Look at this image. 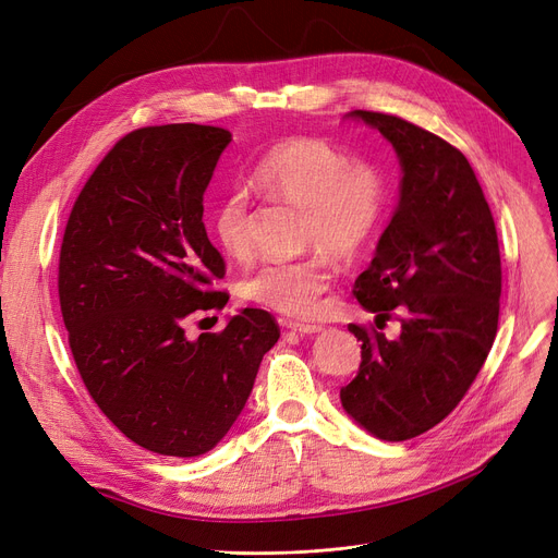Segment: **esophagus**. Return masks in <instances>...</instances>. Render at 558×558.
Returning a JSON list of instances; mask_svg holds the SVG:
<instances>
[{"label":"esophagus","mask_w":558,"mask_h":558,"mask_svg":"<svg viewBox=\"0 0 558 558\" xmlns=\"http://www.w3.org/2000/svg\"><path fill=\"white\" fill-rule=\"evenodd\" d=\"M284 326H287L289 330L299 332V335H314V332L322 330V326H317V324H303V322H287Z\"/></svg>","instance_id":"esophagus-1"}]
</instances>
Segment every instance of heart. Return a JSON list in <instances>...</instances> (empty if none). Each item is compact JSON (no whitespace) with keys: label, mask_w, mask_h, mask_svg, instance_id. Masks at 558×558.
I'll list each match as a JSON object with an SVG mask.
<instances>
[{"label":"heart","mask_w":558,"mask_h":558,"mask_svg":"<svg viewBox=\"0 0 558 558\" xmlns=\"http://www.w3.org/2000/svg\"><path fill=\"white\" fill-rule=\"evenodd\" d=\"M251 186L269 201L303 207L301 241L314 246L299 259L266 262L239 284L244 301L287 317H312L332 282V255L351 257L369 244L385 209L383 171L367 159H349L319 136L274 143L251 171ZM209 228L221 251L246 262L253 255L251 203L232 189L214 205Z\"/></svg>","instance_id":"1"}]
</instances>
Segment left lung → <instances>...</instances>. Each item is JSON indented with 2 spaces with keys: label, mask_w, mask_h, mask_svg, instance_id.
<instances>
[{
  "label": "left lung",
  "mask_w": 558,
  "mask_h": 558,
  "mask_svg": "<svg viewBox=\"0 0 558 558\" xmlns=\"http://www.w3.org/2000/svg\"><path fill=\"white\" fill-rule=\"evenodd\" d=\"M351 116L378 128L401 161V201L353 296L376 326L349 324L360 369L339 390L347 413L387 442L440 424L460 403L497 335L501 259L490 205L470 161L445 138L380 111ZM397 318L402 332L379 330Z\"/></svg>",
  "instance_id": "8db88e82"
}]
</instances>
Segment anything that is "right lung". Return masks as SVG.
Instances as JSON below:
<instances>
[{
	"label": "right lung",
	"mask_w": 558,
	"mask_h": 558,
	"mask_svg": "<svg viewBox=\"0 0 558 558\" xmlns=\"http://www.w3.org/2000/svg\"><path fill=\"white\" fill-rule=\"evenodd\" d=\"M232 134L175 123L120 138L86 180L59 253V303L88 395L138 447L209 451L253 390L280 337L274 314L241 310L221 332L186 322L226 307V259L203 223V196Z\"/></svg>",
	"instance_id": "right-lung-1"
}]
</instances>
